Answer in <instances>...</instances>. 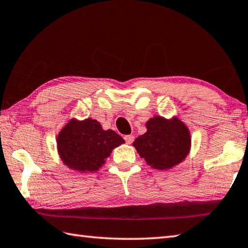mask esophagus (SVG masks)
I'll return each instance as SVG.
<instances>
[{"mask_svg": "<svg viewBox=\"0 0 248 248\" xmlns=\"http://www.w3.org/2000/svg\"><path fill=\"white\" fill-rule=\"evenodd\" d=\"M124 139H125V141H126V143H128V144H130V143H133V141H134V139H135V137L133 136V135H126V136H124Z\"/></svg>", "mask_w": 248, "mask_h": 248, "instance_id": "34e87169", "label": "esophagus"}]
</instances>
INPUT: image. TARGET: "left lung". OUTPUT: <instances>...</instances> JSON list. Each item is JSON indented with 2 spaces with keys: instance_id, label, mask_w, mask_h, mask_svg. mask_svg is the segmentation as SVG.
<instances>
[{
  "instance_id": "left-lung-1",
  "label": "left lung",
  "mask_w": 248,
  "mask_h": 248,
  "mask_svg": "<svg viewBox=\"0 0 248 248\" xmlns=\"http://www.w3.org/2000/svg\"><path fill=\"white\" fill-rule=\"evenodd\" d=\"M147 133L134 141L139 155L155 170H168L185 160L190 150V133L178 119L154 116L146 124Z\"/></svg>"
}]
</instances>
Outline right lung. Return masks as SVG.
<instances>
[{"mask_svg":"<svg viewBox=\"0 0 248 248\" xmlns=\"http://www.w3.org/2000/svg\"><path fill=\"white\" fill-rule=\"evenodd\" d=\"M124 139L112 129L104 130L96 120H71L59 133L58 151L68 167L78 171H97Z\"/></svg>","mask_w":248,"mask_h":248,"instance_id":"add662e5","label":"right lung"}]
</instances>
